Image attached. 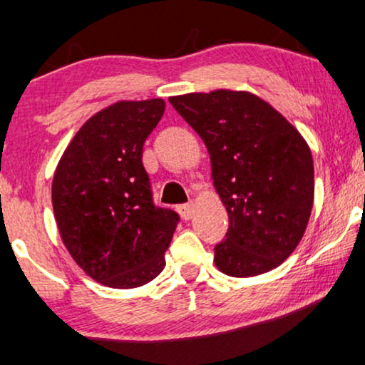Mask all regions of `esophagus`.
<instances>
[{
  "label": "esophagus",
  "instance_id": "1",
  "mask_svg": "<svg viewBox=\"0 0 365 365\" xmlns=\"http://www.w3.org/2000/svg\"><path fill=\"white\" fill-rule=\"evenodd\" d=\"M194 210H195L194 202H188V204H183V205H180V207H178L180 216L185 219V221H188V219L194 216Z\"/></svg>",
  "mask_w": 365,
  "mask_h": 365
}]
</instances>
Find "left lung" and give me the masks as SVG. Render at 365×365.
Instances as JSON below:
<instances>
[{"instance_id": "left-lung-1", "label": "left lung", "mask_w": 365, "mask_h": 365, "mask_svg": "<svg viewBox=\"0 0 365 365\" xmlns=\"http://www.w3.org/2000/svg\"><path fill=\"white\" fill-rule=\"evenodd\" d=\"M210 156L212 185L230 216L214 263L231 277L265 274L291 257L314 200L311 149L299 130L250 91L170 96Z\"/></svg>"}]
</instances>
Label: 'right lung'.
<instances>
[{
    "mask_svg": "<svg viewBox=\"0 0 365 365\" xmlns=\"http://www.w3.org/2000/svg\"><path fill=\"white\" fill-rule=\"evenodd\" d=\"M163 113V98L108 105L80 127L56 166L61 240L88 277L107 287H139L165 269L178 214L155 207L143 166L144 140Z\"/></svg>",
    "mask_w": 365,
    "mask_h": 365,
    "instance_id": "right-lung-1",
    "label": "right lung"
}]
</instances>
